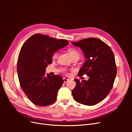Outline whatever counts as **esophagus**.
I'll return each instance as SVG.
<instances>
[{
    "mask_svg": "<svg viewBox=\"0 0 132 132\" xmlns=\"http://www.w3.org/2000/svg\"><path fill=\"white\" fill-rule=\"evenodd\" d=\"M63 80H64V82L66 83L69 80L68 79H67V78H63Z\"/></svg>",
    "mask_w": 132,
    "mask_h": 132,
    "instance_id": "1",
    "label": "esophagus"
}]
</instances>
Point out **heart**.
I'll return each instance as SVG.
<instances>
[{"mask_svg": "<svg viewBox=\"0 0 132 132\" xmlns=\"http://www.w3.org/2000/svg\"><path fill=\"white\" fill-rule=\"evenodd\" d=\"M68 52L71 58H73L74 57H78L79 58L80 55V53L78 50L74 48H69L68 50ZM57 56H58V53L57 52H55L53 54L52 58L53 59H55L57 57Z\"/></svg>", "mask_w": 132, "mask_h": 132, "instance_id": "b5f03b06", "label": "heart"}]
</instances>
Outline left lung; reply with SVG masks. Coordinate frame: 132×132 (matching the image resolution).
<instances>
[{"label":"left lung","mask_w":132,"mask_h":132,"mask_svg":"<svg viewBox=\"0 0 132 132\" xmlns=\"http://www.w3.org/2000/svg\"><path fill=\"white\" fill-rule=\"evenodd\" d=\"M72 44L80 48L87 59L78 76L86 74L89 77L87 81L74 79L73 98L81 104L95 105L102 101L113 87L117 74L114 54L106 43L97 38H85Z\"/></svg>","instance_id":"8db88e82"}]
</instances>
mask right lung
Masks as SVG:
<instances>
[{
	"mask_svg": "<svg viewBox=\"0 0 132 132\" xmlns=\"http://www.w3.org/2000/svg\"><path fill=\"white\" fill-rule=\"evenodd\" d=\"M68 43L66 39L37 34L27 39L21 47L17 63L18 78L22 90L34 104L45 106L56 100L63 79L58 75H46V68L52 63L55 52Z\"/></svg>",
	"mask_w": 132,
	"mask_h": 132,
	"instance_id": "obj_1",
	"label": "right lung"
}]
</instances>
